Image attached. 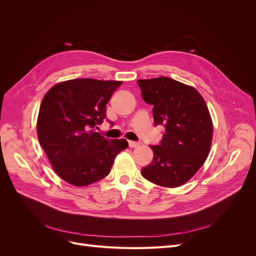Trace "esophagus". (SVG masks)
<instances>
[{"instance_id":"1","label":"esophagus","mask_w":256,"mask_h":256,"mask_svg":"<svg viewBox=\"0 0 256 256\" xmlns=\"http://www.w3.org/2000/svg\"><path fill=\"white\" fill-rule=\"evenodd\" d=\"M129 147H131V148H134V147H138L141 144L138 142H134V141H129Z\"/></svg>"}]
</instances>
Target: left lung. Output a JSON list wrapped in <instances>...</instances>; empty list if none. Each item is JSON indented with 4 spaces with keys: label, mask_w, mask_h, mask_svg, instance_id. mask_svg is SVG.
Returning <instances> with one entry per match:
<instances>
[{
    "label": "left lung",
    "mask_w": 256,
    "mask_h": 256,
    "mask_svg": "<svg viewBox=\"0 0 256 256\" xmlns=\"http://www.w3.org/2000/svg\"><path fill=\"white\" fill-rule=\"evenodd\" d=\"M136 82L144 102L152 106L154 126L166 127L160 145L150 146L152 161L141 174L162 187H180L194 176L210 152V113L202 95L190 85L168 76Z\"/></svg>",
    "instance_id": "8db88e82"
}]
</instances>
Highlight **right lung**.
Returning <instances> with one entry per match:
<instances>
[{
	"instance_id": "right-lung-1",
	"label": "right lung",
	"mask_w": 256,
	"mask_h": 256,
	"mask_svg": "<svg viewBox=\"0 0 256 256\" xmlns=\"http://www.w3.org/2000/svg\"><path fill=\"white\" fill-rule=\"evenodd\" d=\"M122 81L72 79L52 86L42 98L37 136L52 168L62 180L83 187L110 173L125 138L106 140L95 127L106 118V104Z\"/></svg>"
}]
</instances>
